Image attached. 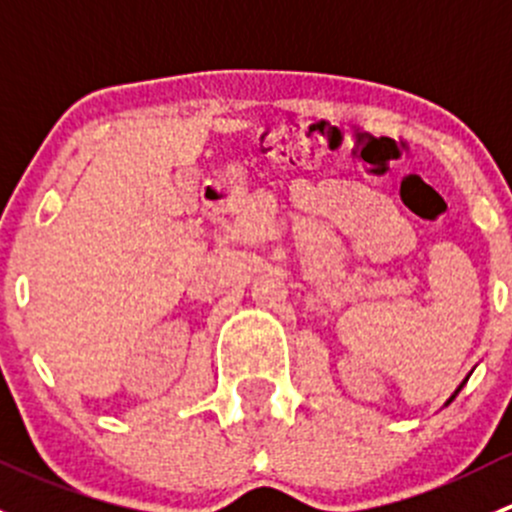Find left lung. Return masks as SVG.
<instances>
[{
  "mask_svg": "<svg viewBox=\"0 0 512 512\" xmlns=\"http://www.w3.org/2000/svg\"><path fill=\"white\" fill-rule=\"evenodd\" d=\"M466 381H468V379H466ZM466 381H463V384H466ZM463 384H461V386H458V389H456V394H458V391H461V389H463ZM456 394H453V396H451V399H448V401H446V404H451V401H453V399H456Z\"/></svg>",
  "mask_w": 512,
  "mask_h": 512,
  "instance_id": "8db88e82",
  "label": "left lung"
}]
</instances>
